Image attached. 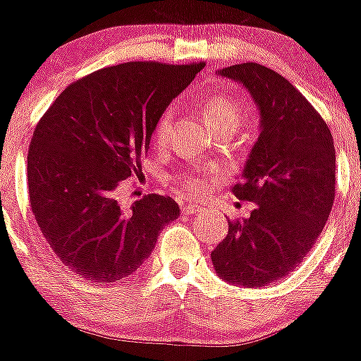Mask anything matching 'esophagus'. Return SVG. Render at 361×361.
Returning <instances> with one entry per match:
<instances>
[{"instance_id": "34e87169", "label": "esophagus", "mask_w": 361, "mask_h": 361, "mask_svg": "<svg viewBox=\"0 0 361 361\" xmlns=\"http://www.w3.org/2000/svg\"><path fill=\"white\" fill-rule=\"evenodd\" d=\"M181 210L185 214H196V212H203V207L200 204H192V203H183L181 204Z\"/></svg>"}]
</instances>
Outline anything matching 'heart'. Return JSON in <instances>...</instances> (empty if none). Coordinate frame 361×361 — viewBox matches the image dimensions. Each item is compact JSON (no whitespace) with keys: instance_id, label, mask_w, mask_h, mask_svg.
I'll list each match as a JSON object with an SVG mask.
<instances>
[{"instance_id":"b5f03b06","label":"heart","mask_w":361,"mask_h":361,"mask_svg":"<svg viewBox=\"0 0 361 361\" xmlns=\"http://www.w3.org/2000/svg\"><path fill=\"white\" fill-rule=\"evenodd\" d=\"M200 108L203 113L207 124L216 133L230 131L235 133L237 129L248 122L250 109L235 97L228 93H210L200 99ZM173 116L171 109H165L158 116L154 129H152V140L158 145H164L171 133ZM214 178V173H200V171H185L178 173L171 178V183L174 185L178 192L187 197H196L204 192V181Z\"/></svg>"}]
</instances>
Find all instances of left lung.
I'll return each instance as SVG.
<instances>
[{"label":"left lung","mask_w":361,"mask_h":361,"mask_svg":"<svg viewBox=\"0 0 361 361\" xmlns=\"http://www.w3.org/2000/svg\"><path fill=\"white\" fill-rule=\"evenodd\" d=\"M239 80L261 109V135L232 187L252 201L248 219H228L212 252L217 275L230 284L261 288L293 271L313 248L333 209L336 154L320 113L275 70L243 63L221 70Z\"/></svg>","instance_id":"obj_1"}]
</instances>
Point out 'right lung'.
<instances>
[{
  "label": "right lung",
  "mask_w": 361,
  "mask_h": 361,
  "mask_svg": "<svg viewBox=\"0 0 361 361\" xmlns=\"http://www.w3.org/2000/svg\"><path fill=\"white\" fill-rule=\"evenodd\" d=\"M204 63L135 61L97 70L54 100L27 158L32 214L64 266L93 282L140 268L158 233L180 216L160 194L120 209L122 181L138 176L160 113Z\"/></svg>",
  "instance_id": "right-lung-1"
}]
</instances>
